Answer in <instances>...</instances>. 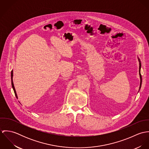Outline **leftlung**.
<instances>
[{
	"label": "left lung",
	"instance_id": "1",
	"mask_svg": "<svg viewBox=\"0 0 149 149\" xmlns=\"http://www.w3.org/2000/svg\"><path fill=\"white\" fill-rule=\"evenodd\" d=\"M141 64L140 63V61H139V74H140V78H141V84H140V88L141 87V84H142V76H141V72H140V69H141Z\"/></svg>",
	"mask_w": 149,
	"mask_h": 149
}]
</instances>
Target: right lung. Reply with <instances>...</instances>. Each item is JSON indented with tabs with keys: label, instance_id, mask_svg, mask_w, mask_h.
I'll return each instance as SVG.
<instances>
[{
	"label": "right lung",
	"instance_id": "add662e5",
	"mask_svg": "<svg viewBox=\"0 0 149 149\" xmlns=\"http://www.w3.org/2000/svg\"><path fill=\"white\" fill-rule=\"evenodd\" d=\"M11 84H12V86H13V90L14 91V93H15V95L16 96V97H17V93H16V91H15V89L14 88V85L13 84V71H11Z\"/></svg>",
	"mask_w": 149,
	"mask_h": 149
}]
</instances>
